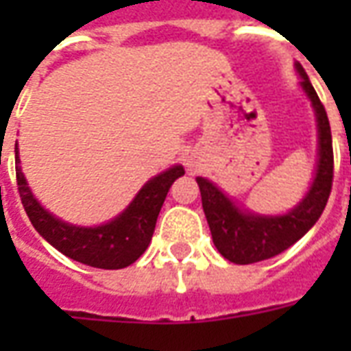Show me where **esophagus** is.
<instances>
[{"label": "esophagus", "mask_w": 351, "mask_h": 351, "mask_svg": "<svg viewBox=\"0 0 351 351\" xmlns=\"http://www.w3.org/2000/svg\"><path fill=\"white\" fill-rule=\"evenodd\" d=\"M188 165H190V167H193V163H188Z\"/></svg>", "instance_id": "esophagus-1"}]
</instances>
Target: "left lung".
I'll return each mask as SVG.
<instances>
[{"label":"left lung","instance_id":"1","mask_svg":"<svg viewBox=\"0 0 351 351\" xmlns=\"http://www.w3.org/2000/svg\"><path fill=\"white\" fill-rule=\"evenodd\" d=\"M295 67L301 75L302 90L306 92L312 101V107L316 110L317 137H319L316 176L306 197L291 213L284 216H259V214L243 213L213 182L201 176L197 178L203 210L213 233L214 246L231 263H258L263 259L274 258L287 250L289 246H293L322 216L331 193L335 161H332L329 118L302 65L295 64Z\"/></svg>","mask_w":351,"mask_h":351}]
</instances>
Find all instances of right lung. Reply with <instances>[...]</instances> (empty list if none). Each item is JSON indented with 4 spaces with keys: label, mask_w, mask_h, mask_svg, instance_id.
Masks as SVG:
<instances>
[{
    "label": "right lung",
    "mask_w": 351,
    "mask_h": 351,
    "mask_svg": "<svg viewBox=\"0 0 351 351\" xmlns=\"http://www.w3.org/2000/svg\"><path fill=\"white\" fill-rule=\"evenodd\" d=\"M16 154V184L27 218L39 235L67 258L97 269H123L135 263L152 241L156 220L171 184L184 175L182 165L167 169L143 186L131 205L114 220L97 228H79L54 218L27 188Z\"/></svg>",
    "instance_id": "1"
}]
</instances>
